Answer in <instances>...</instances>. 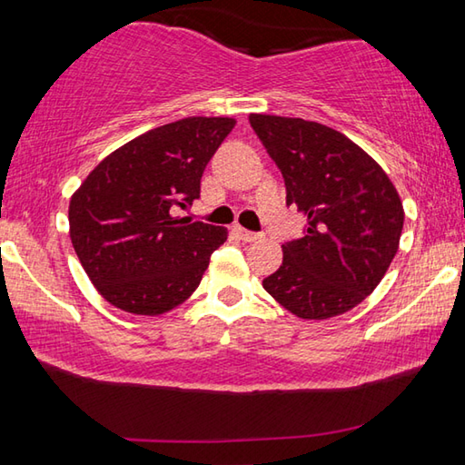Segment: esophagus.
<instances>
[{
    "instance_id": "1",
    "label": "esophagus",
    "mask_w": 465,
    "mask_h": 465,
    "mask_svg": "<svg viewBox=\"0 0 465 465\" xmlns=\"http://www.w3.org/2000/svg\"><path fill=\"white\" fill-rule=\"evenodd\" d=\"M233 233L238 235V238L243 240V242H256V240H261V233L248 232V230H243V227H240V225L233 227Z\"/></svg>"
}]
</instances>
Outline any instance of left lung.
I'll return each mask as SVG.
<instances>
[{"label": "left lung", "mask_w": 465, "mask_h": 465, "mask_svg": "<svg viewBox=\"0 0 465 465\" xmlns=\"http://www.w3.org/2000/svg\"><path fill=\"white\" fill-rule=\"evenodd\" d=\"M277 163L287 204L308 217L305 235L282 243L266 293L302 320H328L373 293L400 246L404 207L383 168L326 124L250 114Z\"/></svg>", "instance_id": "8db88e82"}]
</instances>
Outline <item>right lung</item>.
Segmentation results:
<instances>
[{
  "instance_id": "add662e5",
  "label": "right lung",
  "mask_w": 465,
  "mask_h": 465,
  "mask_svg": "<svg viewBox=\"0 0 465 465\" xmlns=\"http://www.w3.org/2000/svg\"><path fill=\"white\" fill-rule=\"evenodd\" d=\"M233 127L230 116L162 124L114 149L72 194L75 254L110 305L160 316L199 287L227 230L180 209L199 199L204 166Z\"/></svg>"
}]
</instances>
